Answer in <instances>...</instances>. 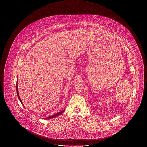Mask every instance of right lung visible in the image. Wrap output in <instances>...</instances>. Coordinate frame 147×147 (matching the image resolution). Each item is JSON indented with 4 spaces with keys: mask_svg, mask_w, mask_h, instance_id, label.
<instances>
[{
    "mask_svg": "<svg viewBox=\"0 0 147 147\" xmlns=\"http://www.w3.org/2000/svg\"><path fill=\"white\" fill-rule=\"evenodd\" d=\"M18 83V82H17ZM16 91H17V94H18V98H19V99L20 100V102H21V104L23 105L24 106V104H22V101H21V98H20V96H19V91H18V83L16 84ZM64 111V110H63V111H61V112H58V113H56V114H55V115H52V116H49V117H46V118H45V119H52V118H54V117H57L58 116H59V115H60L61 113H62Z\"/></svg>",
    "mask_w": 147,
    "mask_h": 147,
    "instance_id": "obj_1",
    "label": "right lung"
}]
</instances>
